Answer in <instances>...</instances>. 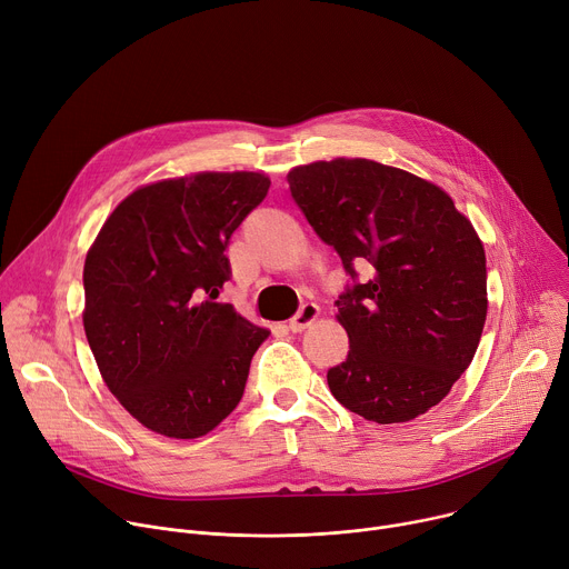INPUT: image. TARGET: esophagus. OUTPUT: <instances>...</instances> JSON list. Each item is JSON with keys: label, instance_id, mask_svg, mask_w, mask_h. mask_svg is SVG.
Here are the masks:
<instances>
[{"label": "esophagus", "instance_id": "obj_1", "mask_svg": "<svg viewBox=\"0 0 569 569\" xmlns=\"http://www.w3.org/2000/svg\"><path fill=\"white\" fill-rule=\"evenodd\" d=\"M318 316H320V306L318 303H303L299 308V313L288 322V329L292 333H301L303 329H308L318 320Z\"/></svg>", "mask_w": 569, "mask_h": 569}]
</instances>
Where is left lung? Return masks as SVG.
Instances as JSON below:
<instances>
[{
  "mask_svg": "<svg viewBox=\"0 0 569 569\" xmlns=\"http://www.w3.org/2000/svg\"><path fill=\"white\" fill-rule=\"evenodd\" d=\"M292 199L351 279L336 301L347 360L331 395L377 425L416 420L440 403L477 353L486 313V251L472 222L436 183L370 159L288 172Z\"/></svg>",
  "mask_w": 569,
  "mask_h": 569,
  "instance_id": "1",
  "label": "left lung"
}]
</instances>
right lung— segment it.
<instances>
[{
  "label": "right lung",
  "instance_id": "1",
  "mask_svg": "<svg viewBox=\"0 0 569 569\" xmlns=\"http://www.w3.org/2000/svg\"><path fill=\"white\" fill-rule=\"evenodd\" d=\"M261 172L147 183L99 229L83 266V329L101 379L153 433L192 440L238 406L270 336L218 301L231 233L268 194Z\"/></svg>",
  "mask_w": 569,
  "mask_h": 569
}]
</instances>
